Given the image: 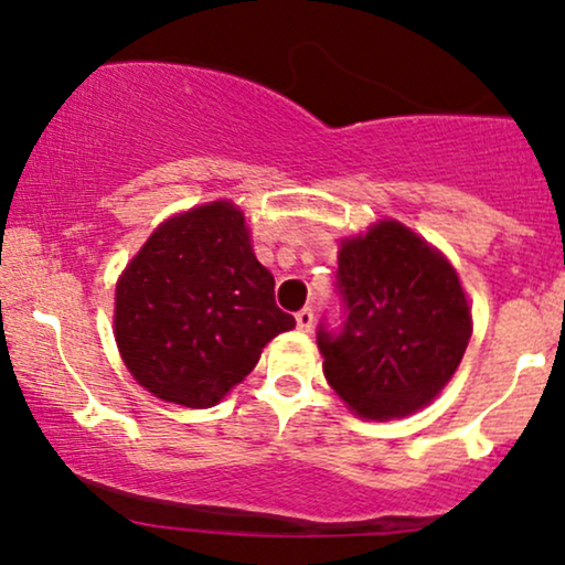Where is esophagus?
Instances as JSON below:
<instances>
[{
	"mask_svg": "<svg viewBox=\"0 0 565 565\" xmlns=\"http://www.w3.org/2000/svg\"><path fill=\"white\" fill-rule=\"evenodd\" d=\"M297 329H302V332H310V329H313V310L310 308H302V310H297Z\"/></svg>",
	"mask_w": 565,
	"mask_h": 565,
	"instance_id": "34e87169",
	"label": "esophagus"
}]
</instances>
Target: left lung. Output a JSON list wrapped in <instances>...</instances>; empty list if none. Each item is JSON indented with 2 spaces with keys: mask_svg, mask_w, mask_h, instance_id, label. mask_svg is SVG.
<instances>
[{
  "mask_svg": "<svg viewBox=\"0 0 565 565\" xmlns=\"http://www.w3.org/2000/svg\"><path fill=\"white\" fill-rule=\"evenodd\" d=\"M342 321L319 323L323 377L366 419L406 417L457 372L472 319L462 284L440 252L385 220L342 244Z\"/></svg>",
  "mask_w": 565,
  "mask_h": 565,
  "instance_id": "1",
  "label": "left lung"
}]
</instances>
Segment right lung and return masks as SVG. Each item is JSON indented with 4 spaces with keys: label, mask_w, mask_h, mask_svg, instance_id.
Here are the masks:
<instances>
[{
    "label": "right lung",
    "mask_w": 565,
    "mask_h": 565,
    "mask_svg": "<svg viewBox=\"0 0 565 565\" xmlns=\"http://www.w3.org/2000/svg\"><path fill=\"white\" fill-rule=\"evenodd\" d=\"M257 263L244 215L212 201L151 233L116 284V345L132 377L161 401L215 406L295 327Z\"/></svg>",
    "instance_id": "add662e5"
}]
</instances>
